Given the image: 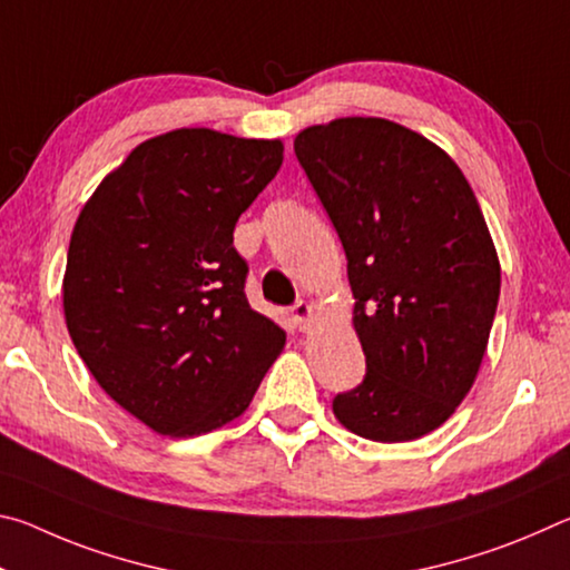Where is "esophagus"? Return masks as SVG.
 <instances>
[{
	"label": "esophagus",
	"instance_id": "obj_1",
	"mask_svg": "<svg viewBox=\"0 0 570 570\" xmlns=\"http://www.w3.org/2000/svg\"><path fill=\"white\" fill-rule=\"evenodd\" d=\"M292 316H294L298 330H306L308 322L314 320V308H312V304H306V302H296L292 306Z\"/></svg>",
	"mask_w": 570,
	"mask_h": 570
}]
</instances>
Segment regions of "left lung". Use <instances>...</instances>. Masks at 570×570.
<instances>
[{
    "label": "left lung",
    "instance_id": "left-lung-1",
    "mask_svg": "<svg viewBox=\"0 0 570 570\" xmlns=\"http://www.w3.org/2000/svg\"><path fill=\"white\" fill-rule=\"evenodd\" d=\"M294 153L344 246L366 360L336 420L374 442L428 435L475 382L498 308L475 193L445 150L382 118L314 125Z\"/></svg>",
    "mask_w": 570,
    "mask_h": 570
}]
</instances>
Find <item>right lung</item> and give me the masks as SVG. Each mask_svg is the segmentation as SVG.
<instances>
[{"label": "right lung", "instance_id": "obj_1", "mask_svg": "<svg viewBox=\"0 0 570 570\" xmlns=\"http://www.w3.org/2000/svg\"><path fill=\"white\" fill-rule=\"evenodd\" d=\"M282 160L278 140L173 130L135 148L77 218L67 330L100 387L160 435L236 420L286 342L250 308L234 246Z\"/></svg>", "mask_w": 570, "mask_h": 570}]
</instances>
